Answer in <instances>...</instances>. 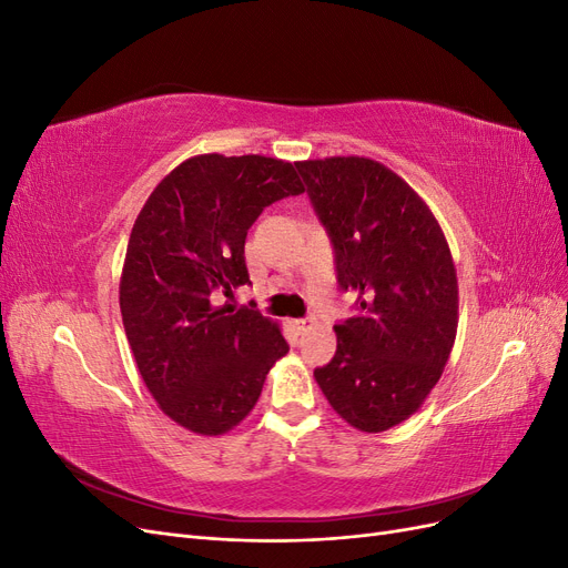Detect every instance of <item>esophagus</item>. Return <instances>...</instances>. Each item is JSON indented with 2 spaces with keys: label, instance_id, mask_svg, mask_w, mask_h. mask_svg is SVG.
<instances>
[{
  "label": "esophagus",
  "instance_id": "1",
  "mask_svg": "<svg viewBox=\"0 0 568 568\" xmlns=\"http://www.w3.org/2000/svg\"><path fill=\"white\" fill-rule=\"evenodd\" d=\"M313 320H294V322H291V326H294V329L298 332V334H305L307 329H313Z\"/></svg>",
  "mask_w": 568,
  "mask_h": 568
}]
</instances>
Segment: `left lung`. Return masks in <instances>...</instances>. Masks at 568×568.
I'll return each mask as SVG.
<instances>
[{"instance_id": "8db88e82", "label": "left lung", "mask_w": 568, "mask_h": 568, "mask_svg": "<svg viewBox=\"0 0 568 568\" xmlns=\"http://www.w3.org/2000/svg\"><path fill=\"white\" fill-rule=\"evenodd\" d=\"M357 315L315 382L357 432L409 419L438 384L457 336V270L436 215L400 175L365 156L298 161Z\"/></svg>"}]
</instances>
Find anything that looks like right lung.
Here are the masks:
<instances>
[{
    "label": "right lung",
    "instance_id": "obj_1",
    "mask_svg": "<svg viewBox=\"0 0 568 568\" xmlns=\"http://www.w3.org/2000/svg\"><path fill=\"white\" fill-rule=\"evenodd\" d=\"M303 192L288 161L201 153L170 170L134 220L120 315L149 393L186 432H232L288 353L277 322L217 301L251 284L244 244L265 205Z\"/></svg>",
    "mask_w": 568,
    "mask_h": 568
}]
</instances>
